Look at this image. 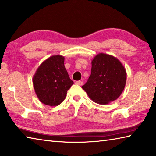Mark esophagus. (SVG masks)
Returning a JSON list of instances; mask_svg holds the SVG:
<instances>
[{
	"instance_id": "1",
	"label": "esophagus",
	"mask_w": 156,
	"mask_h": 156,
	"mask_svg": "<svg viewBox=\"0 0 156 156\" xmlns=\"http://www.w3.org/2000/svg\"><path fill=\"white\" fill-rule=\"evenodd\" d=\"M76 84H78V85L82 86L83 84V81H80V80H78V81H76Z\"/></svg>"
}]
</instances>
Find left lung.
I'll return each mask as SVG.
<instances>
[{
	"mask_svg": "<svg viewBox=\"0 0 156 156\" xmlns=\"http://www.w3.org/2000/svg\"><path fill=\"white\" fill-rule=\"evenodd\" d=\"M91 73L82 87L90 100L101 105L116 100L126 84L125 67L117 58L99 53L91 61Z\"/></svg>",
	"mask_w": 156,
	"mask_h": 156,
	"instance_id": "obj_1",
	"label": "left lung"
}]
</instances>
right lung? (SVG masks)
Instances as JSON below:
<instances>
[{
    "instance_id": "add662e5",
    "label": "right lung",
    "mask_w": 156,
    "mask_h": 156,
    "mask_svg": "<svg viewBox=\"0 0 156 156\" xmlns=\"http://www.w3.org/2000/svg\"><path fill=\"white\" fill-rule=\"evenodd\" d=\"M65 58L53 55L39 66L33 76V84L39 101L46 105L56 106L66 97L73 82L64 66Z\"/></svg>"
}]
</instances>
